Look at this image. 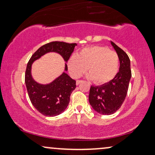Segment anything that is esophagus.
<instances>
[{
  "mask_svg": "<svg viewBox=\"0 0 155 155\" xmlns=\"http://www.w3.org/2000/svg\"><path fill=\"white\" fill-rule=\"evenodd\" d=\"M82 81H81V80H77V81H76V86H78V85H79V84L80 83H81Z\"/></svg>",
  "mask_w": 155,
  "mask_h": 155,
  "instance_id": "obj_1",
  "label": "esophagus"
}]
</instances>
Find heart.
I'll return each instance as SVG.
<instances>
[{
    "label": "heart",
    "mask_w": 155,
    "mask_h": 155,
    "mask_svg": "<svg viewBox=\"0 0 155 155\" xmlns=\"http://www.w3.org/2000/svg\"><path fill=\"white\" fill-rule=\"evenodd\" d=\"M68 69L74 78H79L86 71L88 79L97 84H104L114 79L119 68V58L107 47L92 46L82 49L76 55L70 57Z\"/></svg>",
    "instance_id": "obj_1"
}]
</instances>
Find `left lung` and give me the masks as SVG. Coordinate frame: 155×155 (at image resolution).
<instances>
[{
  "label": "left lung",
  "mask_w": 155,
  "mask_h": 155,
  "mask_svg": "<svg viewBox=\"0 0 155 155\" xmlns=\"http://www.w3.org/2000/svg\"><path fill=\"white\" fill-rule=\"evenodd\" d=\"M116 51L120 61L119 71L112 81L101 86H91L90 88V105L98 113L111 115L118 110L126 97L131 79L130 61L122 49L110 41Z\"/></svg>",
  "instance_id": "left-lung-1"
}]
</instances>
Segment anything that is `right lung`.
Wrapping results in <instances>:
<instances>
[{"label":"right lung","mask_w":155,"mask_h":155,"mask_svg":"<svg viewBox=\"0 0 155 155\" xmlns=\"http://www.w3.org/2000/svg\"><path fill=\"white\" fill-rule=\"evenodd\" d=\"M76 43L51 42L40 47L32 54L25 71V82L28 96L33 106L45 116H57L67 108L70 95L76 88V81L67 74V61L76 46ZM49 52L59 53L65 61V71L50 83L40 84L31 76L32 64L42 56Z\"/></svg>","instance_id":"1"}]
</instances>
